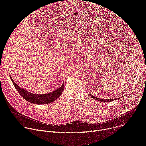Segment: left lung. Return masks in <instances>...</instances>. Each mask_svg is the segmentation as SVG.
I'll return each instance as SVG.
<instances>
[{
    "mask_svg": "<svg viewBox=\"0 0 146 146\" xmlns=\"http://www.w3.org/2000/svg\"><path fill=\"white\" fill-rule=\"evenodd\" d=\"M90 96L94 99L96 100H98V101H100V102H111L113 100H116L117 99H101V98H96L95 96H92L90 95ZM119 99V98H118Z\"/></svg>",
    "mask_w": 146,
    "mask_h": 146,
    "instance_id": "1",
    "label": "left lung"
}]
</instances>
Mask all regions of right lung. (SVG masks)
Returning a JSON list of instances; mask_svg holds the SVG:
<instances>
[{
  "instance_id": "obj_1",
  "label": "right lung",
  "mask_w": 146,
  "mask_h": 146,
  "mask_svg": "<svg viewBox=\"0 0 146 146\" xmlns=\"http://www.w3.org/2000/svg\"><path fill=\"white\" fill-rule=\"evenodd\" d=\"M10 77V79L13 82V85L16 88L17 91L19 93L25 100L34 104H38V105H46V104L50 103L55 101L58 99L62 94L64 89V83L57 90L45 94H36L28 92L24 89L19 87L13 78Z\"/></svg>"
}]
</instances>
